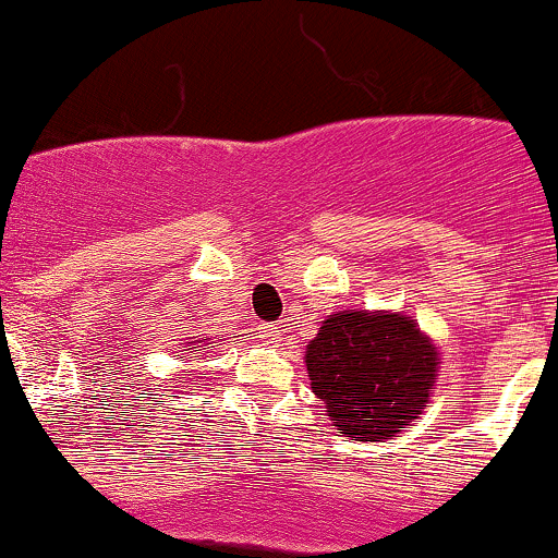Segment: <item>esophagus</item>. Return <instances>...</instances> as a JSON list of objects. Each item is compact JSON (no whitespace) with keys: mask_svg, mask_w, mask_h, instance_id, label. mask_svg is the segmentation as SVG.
Wrapping results in <instances>:
<instances>
[{"mask_svg":"<svg viewBox=\"0 0 558 558\" xmlns=\"http://www.w3.org/2000/svg\"><path fill=\"white\" fill-rule=\"evenodd\" d=\"M256 331H259L264 344H278L280 337H283V331H280L278 324H262L259 328H256Z\"/></svg>","mask_w":558,"mask_h":558,"instance_id":"1","label":"esophagus"}]
</instances>
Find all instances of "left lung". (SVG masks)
<instances>
[{"label": "left lung", "mask_w": 558, "mask_h": 558, "mask_svg": "<svg viewBox=\"0 0 558 558\" xmlns=\"http://www.w3.org/2000/svg\"><path fill=\"white\" fill-rule=\"evenodd\" d=\"M304 363L339 430L353 441H379L422 414L438 353L403 315L348 310L324 320Z\"/></svg>", "instance_id": "1"}]
</instances>
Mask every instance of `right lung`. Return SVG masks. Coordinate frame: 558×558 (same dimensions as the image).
I'll return each instance as SVG.
<instances>
[{
	"mask_svg": "<svg viewBox=\"0 0 558 558\" xmlns=\"http://www.w3.org/2000/svg\"><path fill=\"white\" fill-rule=\"evenodd\" d=\"M190 350H192V348H190Z\"/></svg>",
	"mask_w": 558,
	"mask_h": 558,
	"instance_id": "right-lung-1",
	"label": "right lung"
}]
</instances>
